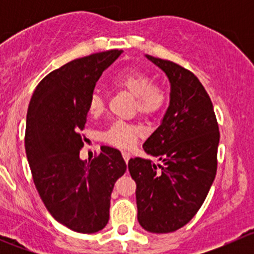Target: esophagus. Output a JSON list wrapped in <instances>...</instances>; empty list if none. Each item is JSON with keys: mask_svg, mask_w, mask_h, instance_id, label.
I'll use <instances>...</instances> for the list:
<instances>
[{"mask_svg": "<svg viewBox=\"0 0 254 254\" xmlns=\"http://www.w3.org/2000/svg\"><path fill=\"white\" fill-rule=\"evenodd\" d=\"M122 155H123V158H124L125 162L127 163V161L130 160V156H131V155H130V152H127V151H123Z\"/></svg>", "mask_w": 254, "mask_h": 254, "instance_id": "34e87169", "label": "esophagus"}]
</instances>
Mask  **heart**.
<instances>
[{
	"label": "heart",
	"mask_w": 254,
	"mask_h": 254,
	"mask_svg": "<svg viewBox=\"0 0 254 254\" xmlns=\"http://www.w3.org/2000/svg\"><path fill=\"white\" fill-rule=\"evenodd\" d=\"M115 87L127 92L136 98V108L140 114L152 117L162 111L167 97L165 91L152 79L139 71H125L114 81ZM106 111V102L101 93H93L88 102V113L91 117H99ZM142 127L129 123L115 122L103 132V141L117 147H131L135 141L142 136Z\"/></svg>",
	"instance_id": "1"
}]
</instances>
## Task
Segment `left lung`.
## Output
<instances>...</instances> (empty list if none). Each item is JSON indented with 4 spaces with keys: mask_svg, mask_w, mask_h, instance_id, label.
Listing matches in <instances>:
<instances>
[{
    "mask_svg": "<svg viewBox=\"0 0 254 254\" xmlns=\"http://www.w3.org/2000/svg\"><path fill=\"white\" fill-rule=\"evenodd\" d=\"M167 75L170 107L143 143L146 153L127 167L136 183L137 220L148 232L168 234L188 224L203 205L217 170L220 132L211 99L198 77L178 64L146 55Z\"/></svg>",
    "mask_w": 254,
    "mask_h": 254,
    "instance_id": "8db88e82",
    "label": "left lung"
}]
</instances>
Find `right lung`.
I'll return each instance as SVG.
<instances>
[{
	"label": "right lung",
	"mask_w": 254,
	"mask_h": 254,
	"mask_svg": "<svg viewBox=\"0 0 254 254\" xmlns=\"http://www.w3.org/2000/svg\"><path fill=\"white\" fill-rule=\"evenodd\" d=\"M122 53L92 54L51 71L28 107L24 145L35 188L54 219L79 234L108 224L114 183L127 171L120 151L109 146L93 160L79 158L96 82Z\"/></svg>",
	"instance_id": "add662e5"
}]
</instances>
